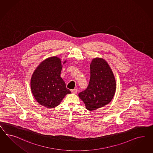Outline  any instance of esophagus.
<instances>
[{"mask_svg":"<svg viewBox=\"0 0 153 153\" xmlns=\"http://www.w3.org/2000/svg\"><path fill=\"white\" fill-rule=\"evenodd\" d=\"M71 92H72V93H73V94H77V89H74V90H71Z\"/></svg>","mask_w":153,"mask_h":153,"instance_id":"1","label":"esophagus"}]
</instances>
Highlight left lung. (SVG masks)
Returning a JSON list of instances; mask_svg holds the SVG:
<instances>
[{
	"mask_svg": "<svg viewBox=\"0 0 153 153\" xmlns=\"http://www.w3.org/2000/svg\"><path fill=\"white\" fill-rule=\"evenodd\" d=\"M116 81L110 67L103 58H94L87 88L79 93L88 110L93 111L111 102L115 94Z\"/></svg>",
	"mask_w": 153,
	"mask_h": 153,
	"instance_id": "left-lung-1",
	"label": "left lung"
}]
</instances>
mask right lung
Returning a JSON list of instances; mask_svg holds the SVG:
<instances>
[{
	"instance_id": "right-lung-1",
	"label": "right lung",
	"mask_w": 153,
	"mask_h": 153,
	"mask_svg": "<svg viewBox=\"0 0 153 153\" xmlns=\"http://www.w3.org/2000/svg\"><path fill=\"white\" fill-rule=\"evenodd\" d=\"M62 68L61 59L51 57L42 62L32 74V94L38 102L45 108H56L67 94L71 93L61 77Z\"/></svg>"
}]
</instances>
